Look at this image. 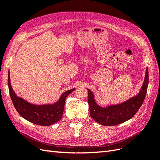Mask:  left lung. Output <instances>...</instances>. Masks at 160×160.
I'll return each instance as SVG.
<instances>
[{"label": "left lung", "mask_w": 160, "mask_h": 160, "mask_svg": "<svg viewBox=\"0 0 160 160\" xmlns=\"http://www.w3.org/2000/svg\"><path fill=\"white\" fill-rule=\"evenodd\" d=\"M148 84V70L147 68L144 81L138 96L125 101L124 102L108 105L106 107L99 106L95 101L94 95L90 89L88 90V103L90 115L100 124L114 126L128 120L135 115L143 104Z\"/></svg>", "instance_id": "obj_1"}]
</instances>
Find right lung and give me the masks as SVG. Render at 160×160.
I'll return each mask as SVG.
<instances>
[{"instance_id":"1","label":"right lung","mask_w":160,"mask_h":160,"mask_svg":"<svg viewBox=\"0 0 160 160\" xmlns=\"http://www.w3.org/2000/svg\"><path fill=\"white\" fill-rule=\"evenodd\" d=\"M8 86L13 106L20 116L32 123L40 126L52 125L62 118L66 98L75 90V89H71L65 91L54 104L36 105L29 103L22 98L16 96L10 82L9 71L8 73Z\"/></svg>"}]
</instances>
